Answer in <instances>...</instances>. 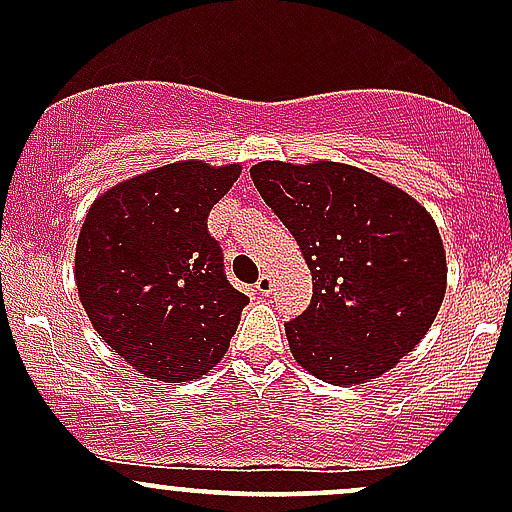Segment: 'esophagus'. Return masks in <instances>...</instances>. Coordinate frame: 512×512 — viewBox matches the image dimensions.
Here are the masks:
<instances>
[{
	"instance_id": "34e87169",
	"label": "esophagus",
	"mask_w": 512,
	"mask_h": 512,
	"mask_svg": "<svg viewBox=\"0 0 512 512\" xmlns=\"http://www.w3.org/2000/svg\"><path fill=\"white\" fill-rule=\"evenodd\" d=\"M255 289L260 294H270L272 292V277L270 275H260V280L255 282Z\"/></svg>"
}]
</instances>
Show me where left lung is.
I'll return each instance as SVG.
<instances>
[{"mask_svg": "<svg viewBox=\"0 0 512 512\" xmlns=\"http://www.w3.org/2000/svg\"><path fill=\"white\" fill-rule=\"evenodd\" d=\"M252 183L297 240L312 302L285 324L294 359L337 386L406 356L446 294V252L426 208L352 165H252Z\"/></svg>", "mask_w": 512, "mask_h": 512, "instance_id": "8db88e82", "label": "left lung"}]
</instances>
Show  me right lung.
<instances>
[{"instance_id": "1", "label": "right lung", "mask_w": 512, "mask_h": 512, "mask_svg": "<svg viewBox=\"0 0 512 512\" xmlns=\"http://www.w3.org/2000/svg\"><path fill=\"white\" fill-rule=\"evenodd\" d=\"M240 165L188 160L143 173L91 205L76 245V287L98 337L148 379L205 374L250 302L225 275L213 205Z\"/></svg>"}]
</instances>
